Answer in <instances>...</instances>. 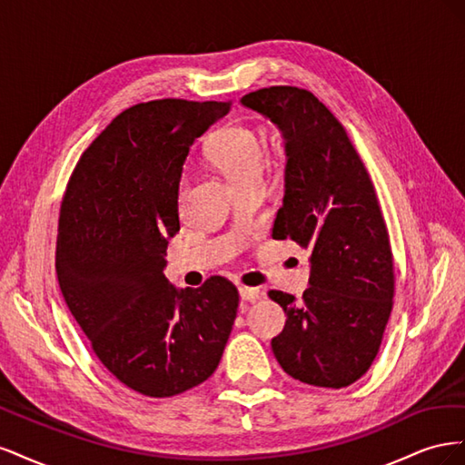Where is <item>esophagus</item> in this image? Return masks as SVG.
Instances as JSON below:
<instances>
[{
	"label": "esophagus",
	"mask_w": 465,
	"mask_h": 465,
	"mask_svg": "<svg viewBox=\"0 0 465 465\" xmlns=\"http://www.w3.org/2000/svg\"><path fill=\"white\" fill-rule=\"evenodd\" d=\"M241 291V299L242 301H248V302H254V301H258V299H262V291L260 289H256V287H241L238 289Z\"/></svg>",
	"instance_id": "obj_1"
}]
</instances>
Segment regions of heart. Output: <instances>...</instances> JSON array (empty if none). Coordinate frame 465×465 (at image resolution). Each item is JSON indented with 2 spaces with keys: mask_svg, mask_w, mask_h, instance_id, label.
<instances>
[{
  "mask_svg": "<svg viewBox=\"0 0 465 465\" xmlns=\"http://www.w3.org/2000/svg\"><path fill=\"white\" fill-rule=\"evenodd\" d=\"M205 157L217 171L241 190L252 182H262L263 174V139L262 134L244 124H229L213 134L205 147ZM188 193V176H180L176 198L182 205Z\"/></svg>",
  "mask_w": 465,
  "mask_h": 465,
  "instance_id": "1",
  "label": "heart"
}]
</instances>
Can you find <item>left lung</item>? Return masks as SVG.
Returning a JSON list of instances; mask_svg holds the SVG:
<instances>
[{
	"instance_id": "8db88e82",
	"label": "left lung",
	"mask_w": 465,
	"mask_h": 465,
	"mask_svg": "<svg viewBox=\"0 0 465 465\" xmlns=\"http://www.w3.org/2000/svg\"><path fill=\"white\" fill-rule=\"evenodd\" d=\"M242 104L277 124L285 137V198L272 236L312 250L302 301L267 292L287 316L272 340L273 355L294 380L345 388L376 359L396 292L372 180L341 122L311 91L267 87L244 94Z\"/></svg>"
}]
</instances>
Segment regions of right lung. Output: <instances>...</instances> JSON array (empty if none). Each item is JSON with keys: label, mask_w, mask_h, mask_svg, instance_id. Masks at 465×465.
Returning a JSON list of instances; mask_svg holds the SVG:
<instances>
[{"label": "right lung", "mask_w": 465, "mask_h": 465, "mask_svg": "<svg viewBox=\"0 0 465 465\" xmlns=\"http://www.w3.org/2000/svg\"><path fill=\"white\" fill-rule=\"evenodd\" d=\"M231 103L161 98L124 110L81 154L60 207L55 273L91 349L124 386L173 398L215 372L238 311L229 279L176 289L164 277L180 231L188 151Z\"/></svg>", "instance_id": "1"}]
</instances>
